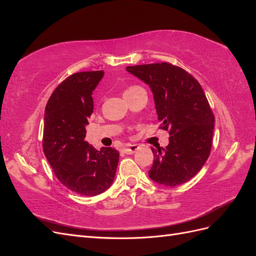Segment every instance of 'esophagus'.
<instances>
[{
    "label": "esophagus",
    "instance_id": "obj_1",
    "mask_svg": "<svg viewBox=\"0 0 256 256\" xmlns=\"http://www.w3.org/2000/svg\"><path fill=\"white\" fill-rule=\"evenodd\" d=\"M138 148V146L136 144H134V145H129L127 147H124L122 148V152H125L127 154H134Z\"/></svg>",
    "mask_w": 256,
    "mask_h": 256
}]
</instances>
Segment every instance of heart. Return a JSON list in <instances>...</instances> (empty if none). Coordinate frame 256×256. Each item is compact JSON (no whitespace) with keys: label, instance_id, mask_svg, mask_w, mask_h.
I'll return each mask as SVG.
<instances>
[{"label":"heart","instance_id":"1","mask_svg":"<svg viewBox=\"0 0 256 256\" xmlns=\"http://www.w3.org/2000/svg\"><path fill=\"white\" fill-rule=\"evenodd\" d=\"M141 88H142L138 86V85H130V86H128V88H126L125 94H124V95L132 94V92H136V90H141Z\"/></svg>","mask_w":256,"mask_h":256}]
</instances>
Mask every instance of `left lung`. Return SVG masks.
<instances>
[{"mask_svg": "<svg viewBox=\"0 0 256 256\" xmlns=\"http://www.w3.org/2000/svg\"><path fill=\"white\" fill-rule=\"evenodd\" d=\"M126 69L150 85L160 129L170 134L166 150L152 147L148 175L168 187L182 184L198 174L212 150L214 116L205 92L189 72L166 62Z\"/></svg>", "mask_w": 256, "mask_h": 256, "instance_id": "left-lung-1", "label": "left lung"}]
</instances>
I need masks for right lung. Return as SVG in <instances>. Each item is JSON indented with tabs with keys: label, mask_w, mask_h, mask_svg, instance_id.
<instances>
[{
	"label": "right lung",
	"mask_w": 256,
	"mask_h": 256,
	"mask_svg": "<svg viewBox=\"0 0 256 256\" xmlns=\"http://www.w3.org/2000/svg\"><path fill=\"white\" fill-rule=\"evenodd\" d=\"M104 70L69 76L58 85L44 110L42 148L58 180L78 194L94 196L112 184L120 152L112 147L100 152L84 141L94 111L92 92Z\"/></svg>",
	"instance_id": "obj_1"
}]
</instances>
